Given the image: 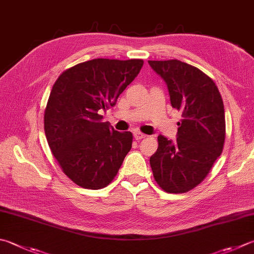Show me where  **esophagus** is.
Instances as JSON below:
<instances>
[{"label":"esophagus","mask_w":254,"mask_h":254,"mask_svg":"<svg viewBox=\"0 0 254 254\" xmlns=\"http://www.w3.org/2000/svg\"><path fill=\"white\" fill-rule=\"evenodd\" d=\"M133 137H135V139L137 141H139L140 139H142V138H145L146 135H145V133L140 132V131H133Z\"/></svg>","instance_id":"34e87169"}]
</instances>
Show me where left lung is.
Instances as JSON below:
<instances>
[{"instance_id":"obj_1","label":"left lung","mask_w":254,"mask_h":254,"mask_svg":"<svg viewBox=\"0 0 254 254\" xmlns=\"http://www.w3.org/2000/svg\"><path fill=\"white\" fill-rule=\"evenodd\" d=\"M148 63L165 80L171 106L183 117L176 141L158 136V149L150 157L152 174L167 192H187L207 177L222 152L226 119L221 95L194 66L178 60Z\"/></svg>"}]
</instances>
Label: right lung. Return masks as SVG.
<instances>
[{"label":"right lung","instance_id":"right-lung-1","mask_svg":"<svg viewBox=\"0 0 254 254\" xmlns=\"http://www.w3.org/2000/svg\"><path fill=\"white\" fill-rule=\"evenodd\" d=\"M142 65V60L96 59L63 71L53 85L46 139L64 174L82 188L111 184L130 150L132 133L115 130L100 114L116 105Z\"/></svg>","mask_w":254,"mask_h":254}]
</instances>
